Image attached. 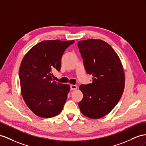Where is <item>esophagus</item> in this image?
I'll return each mask as SVG.
<instances>
[{
  "label": "esophagus",
  "instance_id": "esophagus-1",
  "mask_svg": "<svg viewBox=\"0 0 146 146\" xmlns=\"http://www.w3.org/2000/svg\"><path fill=\"white\" fill-rule=\"evenodd\" d=\"M77 88H78L77 85H74V84H71L70 85V89L72 91L76 90V89H77Z\"/></svg>",
  "mask_w": 146,
  "mask_h": 146
}]
</instances>
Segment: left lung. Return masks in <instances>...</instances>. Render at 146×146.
Wrapping results in <instances>:
<instances>
[{
    "label": "left lung",
    "instance_id": "obj_1",
    "mask_svg": "<svg viewBox=\"0 0 146 146\" xmlns=\"http://www.w3.org/2000/svg\"><path fill=\"white\" fill-rule=\"evenodd\" d=\"M78 43L86 72L93 76L92 83L80 86L83 98L78 106L86 117L102 118L116 106L124 91L122 63L113 48L101 39H89Z\"/></svg>",
    "mask_w": 146,
    "mask_h": 146
}]
</instances>
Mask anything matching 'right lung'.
Wrapping results in <instances>:
<instances>
[{
	"mask_svg": "<svg viewBox=\"0 0 146 146\" xmlns=\"http://www.w3.org/2000/svg\"><path fill=\"white\" fill-rule=\"evenodd\" d=\"M74 42L41 41L22 60L19 70L21 96L29 109L39 117H55L63 109L70 86L53 81L52 71H60L63 52Z\"/></svg>",
	"mask_w": 146,
	"mask_h": 146,
	"instance_id": "add662e5",
	"label": "right lung"
}]
</instances>
